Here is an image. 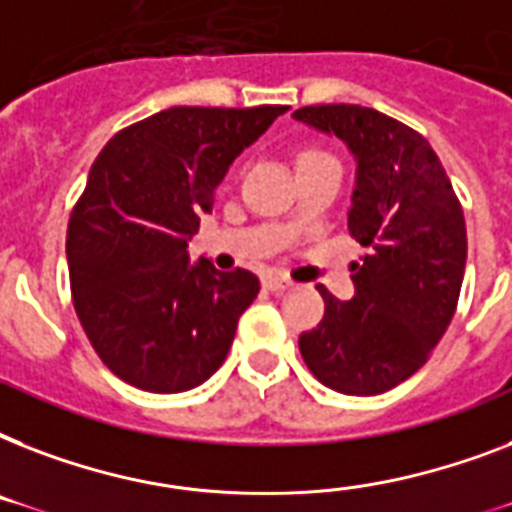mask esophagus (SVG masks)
Returning a JSON list of instances; mask_svg holds the SVG:
<instances>
[{
    "mask_svg": "<svg viewBox=\"0 0 512 512\" xmlns=\"http://www.w3.org/2000/svg\"><path fill=\"white\" fill-rule=\"evenodd\" d=\"M263 287L271 289V292H284V289L292 287V281L279 276V273H268V276L263 279Z\"/></svg>",
    "mask_w": 512,
    "mask_h": 512,
    "instance_id": "34e87169",
    "label": "esophagus"
}]
</instances>
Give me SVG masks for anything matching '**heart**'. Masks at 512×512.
<instances>
[{"label":"heart","instance_id":"obj_1","mask_svg":"<svg viewBox=\"0 0 512 512\" xmlns=\"http://www.w3.org/2000/svg\"><path fill=\"white\" fill-rule=\"evenodd\" d=\"M313 159H335V156H329L327 151H319V148H308L300 154V162H313Z\"/></svg>","mask_w":512,"mask_h":512}]
</instances>
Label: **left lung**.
Here are the masks:
<instances>
[{"mask_svg": "<svg viewBox=\"0 0 512 512\" xmlns=\"http://www.w3.org/2000/svg\"><path fill=\"white\" fill-rule=\"evenodd\" d=\"M295 119L356 156L348 231L369 249L350 265L353 300L316 287L324 319L300 335V353L327 388L377 396L409 380L452 324L468 257L462 204L428 140L393 116L329 103L297 108Z\"/></svg>", "mask_w": 512, "mask_h": 512, "instance_id": "left-lung-1", "label": "left lung"}]
</instances>
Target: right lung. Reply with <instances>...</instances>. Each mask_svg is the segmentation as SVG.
<instances>
[{
    "label": "right lung",
    "mask_w": 512,
    "mask_h": 512,
    "mask_svg": "<svg viewBox=\"0 0 512 512\" xmlns=\"http://www.w3.org/2000/svg\"><path fill=\"white\" fill-rule=\"evenodd\" d=\"M284 111L175 106L98 154L68 217V279L84 335L119 380L180 393L225 361L260 279L191 265L188 241L233 159Z\"/></svg>",
    "instance_id": "add662e5"
}]
</instances>
